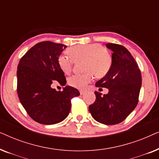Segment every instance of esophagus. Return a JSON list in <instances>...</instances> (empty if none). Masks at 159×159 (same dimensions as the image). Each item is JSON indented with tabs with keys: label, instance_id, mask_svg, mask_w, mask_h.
<instances>
[{
	"label": "esophagus",
	"instance_id": "1",
	"mask_svg": "<svg viewBox=\"0 0 159 159\" xmlns=\"http://www.w3.org/2000/svg\"><path fill=\"white\" fill-rule=\"evenodd\" d=\"M80 95H83V94H84V91L80 90Z\"/></svg>",
	"mask_w": 159,
	"mask_h": 159
}]
</instances>
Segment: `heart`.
Instances as JSON below:
<instances>
[{
    "instance_id": "b5f03b06",
    "label": "heart",
    "mask_w": 159,
    "mask_h": 159,
    "mask_svg": "<svg viewBox=\"0 0 159 159\" xmlns=\"http://www.w3.org/2000/svg\"><path fill=\"white\" fill-rule=\"evenodd\" d=\"M70 58L61 55L58 65L63 72L69 75L72 71L74 63L84 60V69L87 72L75 75L69 78V84L73 88L84 90L94 79V75L103 77L107 75L112 65L109 51L100 43L78 45L67 50Z\"/></svg>"
}]
</instances>
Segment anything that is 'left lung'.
<instances>
[{"label":"left lung","mask_w":159,"mask_h":159,"mask_svg":"<svg viewBox=\"0 0 159 159\" xmlns=\"http://www.w3.org/2000/svg\"><path fill=\"white\" fill-rule=\"evenodd\" d=\"M111 50L112 65L105 77L95 83L98 88L108 89L101 96L95 92L96 99L89 106L93 118L106 125L121 123L138 103L142 76L138 63L123 45L107 43Z\"/></svg>","instance_id":"8db88e82"}]
</instances>
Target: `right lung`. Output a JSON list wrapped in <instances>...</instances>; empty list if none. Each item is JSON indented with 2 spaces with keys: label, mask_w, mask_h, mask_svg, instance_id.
<instances>
[{
  "label": "right lung",
  "mask_w": 159,
  "mask_h": 159,
  "mask_svg": "<svg viewBox=\"0 0 159 159\" xmlns=\"http://www.w3.org/2000/svg\"><path fill=\"white\" fill-rule=\"evenodd\" d=\"M66 46L44 41L31 48L19 61L17 68V94L29 116L43 125L59 123L68 116L71 100L79 96L76 88L66 86L62 91L51 87L53 80L65 85L64 73L58 58Z\"/></svg>",
  "instance_id": "right-lung-1"
}]
</instances>
